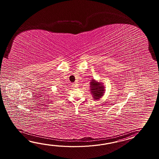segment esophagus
I'll return each mask as SVG.
<instances>
[{
	"label": "esophagus",
	"instance_id": "1",
	"mask_svg": "<svg viewBox=\"0 0 159 159\" xmlns=\"http://www.w3.org/2000/svg\"><path fill=\"white\" fill-rule=\"evenodd\" d=\"M72 86H73V88H78V84H77V83H74L73 84H72Z\"/></svg>",
	"mask_w": 159,
	"mask_h": 159
}]
</instances>
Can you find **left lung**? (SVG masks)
<instances>
[{
    "label": "left lung",
    "mask_w": 159,
    "mask_h": 159,
    "mask_svg": "<svg viewBox=\"0 0 159 159\" xmlns=\"http://www.w3.org/2000/svg\"><path fill=\"white\" fill-rule=\"evenodd\" d=\"M90 90L92 94L93 100L98 101L105 94V87L103 83L98 82L95 79H92L90 82Z\"/></svg>",
    "instance_id": "1"
}]
</instances>
